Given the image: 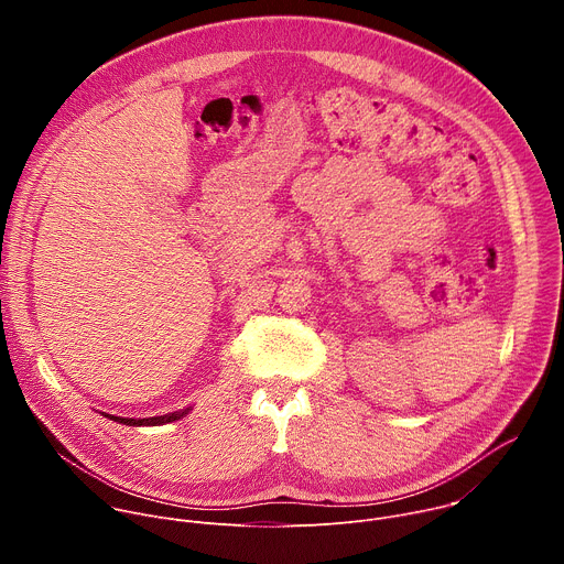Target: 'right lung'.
<instances>
[{
    "label": "right lung",
    "instance_id": "add662e5",
    "mask_svg": "<svg viewBox=\"0 0 564 564\" xmlns=\"http://www.w3.org/2000/svg\"><path fill=\"white\" fill-rule=\"evenodd\" d=\"M192 411V406L183 409V411H174V413H167V415H155V417H142V420H133V417H116V415H107L102 413L105 417L118 422V424H124V426H163V424H172V422H178L183 420L187 413Z\"/></svg>",
    "mask_w": 564,
    "mask_h": 564
}]
</instances>
